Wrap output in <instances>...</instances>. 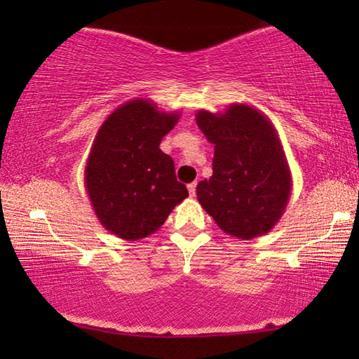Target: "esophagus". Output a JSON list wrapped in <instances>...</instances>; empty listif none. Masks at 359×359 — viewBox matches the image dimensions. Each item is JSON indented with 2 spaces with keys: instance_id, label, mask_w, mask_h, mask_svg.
I'll list each match as a JSON object with an SVG mask.
<instances>
[{
  "instance_id": "1",
  "label": "esophagus",
  "mask_w": 359,
  "mask_h": 359,
  "mask_svg": "<svg viewBox=\"0 0 359 359\" xmlns=\"http://www.w3.org/2000/svg\"><path fill=\"white\" fill-rule=\"evenodd\" d=\"M196 186H198V183H196V181H194V183H191V184H188V191H189V196H193V198H194V196H196Z\"/></svg>"
}]
</instances>
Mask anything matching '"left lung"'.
<instances>
[{
  "mask_svg": "<svg viewBox=\"0 0 359 359\" xmlns=\"http://www.w3.org/2000/svg\"><path fill=\"white\" fill-rule=\"evenodd\" d=\"M196 122L214 144L212 176L196 188L199 204L232 237L268 233L283 217L292 188L271 121L257 107L237 102L217 114L201 109Z\"/></svg>",
  "mask_w": 359,
  "mask_h": 359,
  "instance_id": "left-lung-1",
  "label": "left lung"
}]
</instances>
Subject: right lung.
I'll return each instance as SVG.
<instances>
[{"instance_id":"add662e5","label":"right lung","mask_w":359,"mask_h":359,"mask_svg":"<svg viewBox=\"0 0 359 359\" xmlns=\"http://www.w3.org/2000/svg\"><path fill=\"white\" fill-rule=\"evenodd\" d=\"M178 121L180 112L158 111L154 101L137 97L102 122L86 160L85 188L107 232L124 240L149 237L188 198L173 158L160 150Z\"/></svg>"}]
</instances>
